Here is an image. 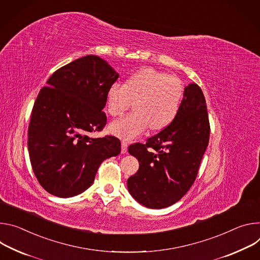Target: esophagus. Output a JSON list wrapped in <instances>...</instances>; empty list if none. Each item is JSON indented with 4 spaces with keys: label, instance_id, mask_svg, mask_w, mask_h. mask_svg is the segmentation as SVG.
<instances>
[{
    "label": "esophagus",
    "instance_id": "1",
    "mask_svg": "<svg viewBox=\"0 0 260 260\" xmlns=\"http://www.w3.org/2000/svg\"><path fill=\"white\" fill-rule=\"evenodd\" d=\"M127 148H128V142L126 140H123L122 141V154H126L127 153Z\"/></svg>",
    "mask_w": 260,
    "mask_h": 260
}]
</instances>
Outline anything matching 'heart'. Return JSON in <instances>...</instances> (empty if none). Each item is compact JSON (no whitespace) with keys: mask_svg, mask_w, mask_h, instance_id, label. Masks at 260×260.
Instances as JSON below:
<instances>
[{"mask_svg":"<svg viewBox=\"0 0 260 260\" xmlns=\"http://www.w3.org/2000/svg\"><path fill=\"white\" fill-rule=\"evenodd\" d=\"M184 96V84L174 75L153 68L132 74L125 84L112 83L106 93V108L112 117L123 114L134 101V111L110 123L115 136L133 139L149 127L159 131L175 121Z\"/></svg>","mask_w":260,"mask_h":260,"instance_id":"b5f03b06","label":"heart"}]
</instances>
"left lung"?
<instances>
[{
	"label": "left lung",
	"mask_w": 260,
	"mask_h": 260,
	"mask_svg": "<svg viewBox=\"0 0 260 260\" xmlns=\"http://www.w3.org/2000/svg\"><path fill=\"white\" fill-rule=\"evenodd\" d=\"M209 139L204 93L196 83H190L175 121L146 143L129 147V154L139 162L137 172L127 181L129 193L150 209L176 204L193 185Z\"/></svg>",
	"instance_id": "obj_1"
}]
</instances>
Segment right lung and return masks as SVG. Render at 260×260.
Listing matches in <instances>:
<instances>
[{
	"instance_id": "1",
	"label": "right lung",
	"mask_w": 260,
	"mask_h": 260,
	"mask_svg": "<svg viewBox=\"0 0 260 260\" xmlns=\"http://www.w3.org/2000/svg\"><path fill=\"white\" fill-rule=\"evenodd\" d=\"M119 73L90 54L60 69L47 80L34 103L27 149L39 184L57 197H72L92 186L100 164L121 153L119 138H92L106 125L109 86Z\"/></svg>"
}]
</instances>
